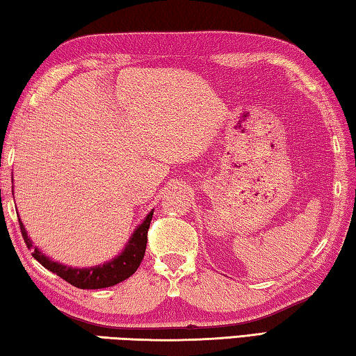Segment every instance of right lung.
Segmentation results:
<instances>
[{
  "label": "right lung",
  "mask_w": 356,
  "mask_h": 356,
  "mask_svg": "<svg viewBox=\"0 0 356 356\" xmlns=\"http://www.w3.org/2000/svg\"><path fill=\"white\" fill-rule=\"evenodd\" d=\"M153 217V211L145 217V220L138 226V229L133 234L129 245L125 246L120 256H118L115 260L108 261V264L99 265L95 268H71L65 266L57 261H52L49 257H46L43 252L38 251V248H32V241L28 237L24 226L19 221V229H22V236L26 241V246L32 248V257L37 259L46 270L57 274L58 277H62L66 282L82 288V290H97V288H106L113 286L122 280L129 279L131 274H135L140 261L144 259L145 246H147V232H149L150 221Z\"/></svg>",
  "instance_id": "add662e5"
}]
</instances>
